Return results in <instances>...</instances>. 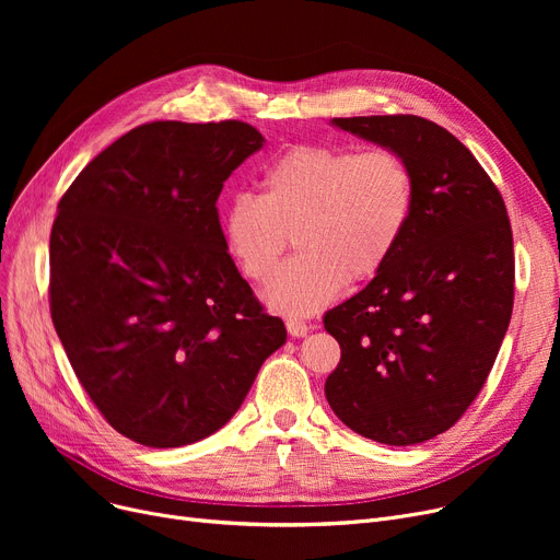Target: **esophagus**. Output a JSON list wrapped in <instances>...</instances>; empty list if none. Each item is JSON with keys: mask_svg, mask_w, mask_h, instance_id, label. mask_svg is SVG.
<instances>
[{"mask_svg": "<svg viewBox=\"0 0 560 560\" xmlns=\"http://www.w3.org/2000/svg\"><path fill=\"white\" fill-rule=\"evenodd\" d=\"M285 329L292 338H304L311 331V325H306V322H302V319H288Z\"/></svg>", "mask_w": 560, "mask_h": 560, "instance_id": "esophagus-1", "label": "esophagus"}]
</instances>
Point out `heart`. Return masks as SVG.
Instances as JSON below:
<instances>
[{
    "instance_id": "b5f03b06",
    "label": "heart",
    "mask_w": 560,
    "mask_h": 560,
    "mask_svg": "<svg viewBox=\"0 0 560 560\" xmlns=\"http://www.w3.org/2000/svg\"><path fill=\"white\" fill-rule=\"evenodd\" d=\"M413 211V176L390 150L300 144L260 179V195H235L222 215L224 245L241 272L268 283L277 313L313 315L345 288L372 279L395 254Z\"/></svg>"
}]
</instances>
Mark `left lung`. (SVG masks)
Returning <instances> with one entry per match:
<instances>
[{
  "label": "left lung",
  "instance_id": "1",
  "mask_svg": "<svg viewBox=\"0 0 560 560\" xmlns=\"http://www.w3.org/2000/svg\"><path fill=\"white\" fill-rule=\"evenodd\" d=\"M401 156L413 211L374 279L325 315L340 363L325 395L351 431L408 447L458 422L513 313V233L502 195L467 147L418 115L334 117Z\"/></svg>",
  "mask_w": 560,
  "mask_h": 560
}]
</instances>
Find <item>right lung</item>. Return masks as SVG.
Returning a JSON list of instances; mask_svg holds the SVG:
<instances>
[{"label": "right lung", "instance_id": "right-lung-1", "mask_svg": "<svg viewBox=\"0 0 560 560\" xmlns=\"http://www.w3.org/2000/svg\"><path fill=\"white\" fill-rule=\"evenodd\" d=\"M262 144L238 120L142 125L58 203L54 329L100 413L133 443L167 450L215 433L285 342L229 256L215 209Z\"/></svg>", "mask_w": 560, "mask_h": 560}]
</instances>
